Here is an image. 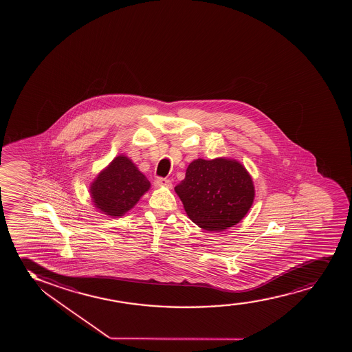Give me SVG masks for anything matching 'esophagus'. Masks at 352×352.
<instances>
[{
  "label": "esophagus",
  "instance_id": "34e87169",
  "mask_svg": "<svg viewBox=\"0 0 352 352\" xmlns=\"http://www.w3.org/2000/svg\"><path fill=\"white\" fill-rule=\"evenodd\" d=\"M154 184L155 186H157V188H160V186H166V188H170V186H171V181L168 179V178L157 177L155 179Z\"/></svg>",
  "mask_w": 352,
  "mask_h": 352
}]
</instances>
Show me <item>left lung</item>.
Listing matches in <instances>:
<instances>
[{"label": "left lung", "instance_id": "left-lung-1", "mask_svg": "<svg viewBox=\"0 0 352 352\" xmlns=\"http://www.w3.org/2000/svg\"><path fill=\"white\" fill-rule=\"evenodd\" d=\"M189 219L208 231L236 226L250 210L255 186L239 161L198 158L186 169V178L175 186Z\"/></svg>", "mask_w": 352, "mask_h": 352}]
</instances>
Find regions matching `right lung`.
<instances>
[{
    "mask_svg": "<svg viewBox=\"0 0 352 352\" xmlns=\"http://www.w3.org/2000/svg\"><path fill=\"white\" fill-rule=\"evenodd\" d=\"M150 182L131 160L120 155L102 170L90 186L94 206L103 214L120 217L149 190Z\"/></svg>",
    "mask_w": 352,
    "mask_h": 352,
    "instance_id": "obj_1",
    "label": "right lung"
}]
</instances>
